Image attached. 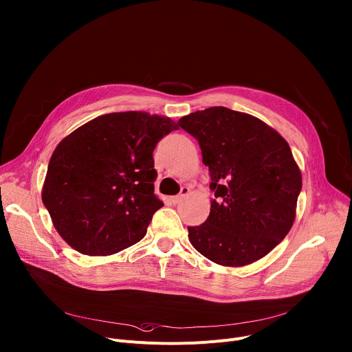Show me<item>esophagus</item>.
I'll return each mask as SVG.
<instances>
[{
  "label": "esophagus",
  "instance_id": "1",
  "mask_svg": "<svg viewBox=\"0 0 352 352\" xmlns=\"http://www.w3.org/2000/svg\"><path fill=\"white\" fill-rule=\"evenodd\" d=\"M189 192H190V189H189L188 186H182V188H181V192H179V195L173 197V198H171V202H173L174 205L179 204L185 197H188V195H189Z\"/></svg>",
  "mask_w": 352,
  "mask_h": 352
}]
</instances>
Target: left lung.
<instances>
[{
    "label": "left lung",
    "mask_w": 352,
    "mask_h": 352,
    "mask_svg": "<svg viewBox=\"0 0 352 352\" xmlns=\"http://www.w3.org/2000/svg\"><path fill=\"white\" fill-rule=\"evenodd\" d=\"M178 124L199 142L214 192L206 221L188 228L190 244L223 267L261 260L296 216L302 173L289 144L261 119L225 107L189 113Z\"/></svg>",
    "instance_id": "obj_1"
}]
</instances>
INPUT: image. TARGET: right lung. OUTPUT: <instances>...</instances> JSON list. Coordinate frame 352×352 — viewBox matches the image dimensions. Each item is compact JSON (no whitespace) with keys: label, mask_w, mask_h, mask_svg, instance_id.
I'll return each mask as SVG.
<instances>
[{"label":"right lung","mask_w":352,"mask_h":352,"mask_svg":"<svg viewBox=\"0 0 352 352\" xmlns=\"http://www.w3.org/2000/svg\"><path fill=\"white\" fill-rule=\"evenodd\" d=\"M178 129L143 111L107 113L63 139L42 188L53 226L85 255H112L140 241L155 210L153 150Z\"/></svg>","instance_id":"obj_1"}]
</instances>
